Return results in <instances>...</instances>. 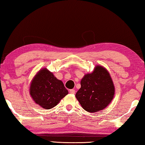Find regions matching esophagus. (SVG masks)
I'll return each mask as SVG.
<instances>
[{
	"instance_id": "esophagus-1",
	"label": "esophagus",
	"mask_w": 145,
	"mask_h": 145,
	"mask_svg": "<svg viewBox=\"0 0 145 145\" xmlns=\"http://www.w3.org/2000/svg\"><path fill=\"white\" fill-rule=\"evenodd\" d=\"M70 93H72V94H75V90L74 89H70Z\"/></svg>"
}]
</instances>
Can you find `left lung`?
I'll use <instances>...</instances> for the list:
<instances>
[{
    "instance_id": "1",
    "label": "left lung",
    "mask_w": 145,
    "mask_h": 145,
    "mask_svg": "<svg viewBox=\"0 0 145 145\" xmlns=\"http://www.w3.org/2000/svg\"><path fill=\"white\" fill-rule=\"evenodd\" d=\"M81 85L75 97L87 112L91 113L105 109L113 99V81L106 69L102 66H96L92 73L85 75Z\"/></svg>"
}]
</instances>
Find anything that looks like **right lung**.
<instances>
[{"mask_svg": "<svg viewBox=\"0 0 145 145\" xmlns=\"http://www.w3.org/2000/svg\"><path fill=\"white\" fill-rule=\"evenodd\" d=\"M29 93L35 103L44 109H51L68 93L61 80L46 68L39 70L33 77Z\"/></svg>", "mask_w": 145, "mask_h": 145, "instance_id": "1", "label": "right lung"}]
</instances>
